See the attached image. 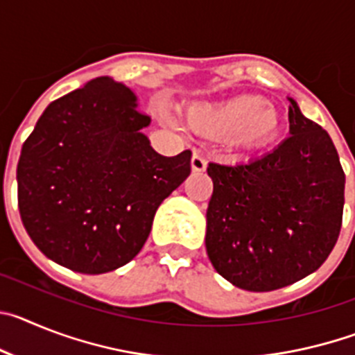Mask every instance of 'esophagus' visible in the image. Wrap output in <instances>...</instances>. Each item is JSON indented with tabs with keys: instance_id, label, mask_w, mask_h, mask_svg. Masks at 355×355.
<instances>
[{
	"instance_id": "obj_1",
	"label": "esophagus",
	"mask_w": 355,
	"mask_h": 355,
	"mask_svg": "<svg viewBox=\"0 0 355 355\" xmlns=\"http://www.w3.org/2000/svg\"><path fill=\"white\" fill-rule=\"evenodd\" d=\"M190 165H192V172H205L206 167H208L205 156H200L199 153H193L192 159H190Z\"/></svg>"
}]
</instances>
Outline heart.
<instances>
[{"instance_id":"b5f03b06","label":"heart","mask_w":355,"mask_h":355,"mask_svg":"<svg viewBox=\"0 0 355 355\" xmlns=\"http://www.w3.org/2000/svg\"><path fill=\"white\" fill-rule=\"evenodd\" d=\"M188 126L206 139L224 140L241 153H259L277 142L283 119L261 96L231 97L216 105H193L184 112Z\"/></svg>"}]
</instances>
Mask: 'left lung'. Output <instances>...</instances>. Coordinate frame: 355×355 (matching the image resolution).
<instances>
[{
  "label": "left lung",
  "mask_w": 355,
  "mask_h": 355,
  "mask_svg": "<svg viewBox=\"0 0 355 355\" xmlns=\"http://www.w3.org/2000/svg\"><path fill=\"white\" fill-rule=\"evenodd\" d=\"M290 101V137L238 165L209 163L206 250L213 268L247 291H272L318 270L336 245L345 172L331 137Z\"/></svg>",
  "instance_id": "obj_1"
}]
</instances>
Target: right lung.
<instances>
[{
  "instance_id": "obj_1",
  "label": "right lung",
  "mask_w": 355,
  "mask_h": 355,
  "mask_svg": "<svg viewBox=\"0 0 355 355\" xmlns=\"http://www.w3.org/2000/svg\"><path fill=\"white\" fill-rule=\"evenodd\" d=\"M139 97L108 76L53 101L23 144L19 213L40 252L80 274H105L140 252L153 218L190 175L192 153L162 156Z\"/></svg>"
}]
</instances>
